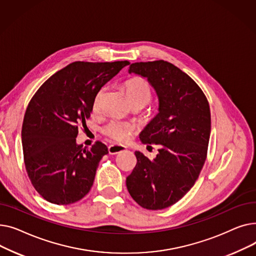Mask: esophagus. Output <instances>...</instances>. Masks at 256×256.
<instances>
[{
    "label": "esophagus",
    "mask_w": 256,
    "mask_h": 256,
    "mask_svg": "<svg viewBox=\"0 0 256 256\" xmlns=\"http://www.w3.org/2000/svg\"><path fill=\"white\" fill-rule=\"evenodd\" d=\"M126 150L124 145H119V144H112L108 146V150H109L110 154H116L119 152H122Z\"/></svg>",
    "instance_id": "obj_1"
}]
</instances>
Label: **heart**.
I'll list each match as a JSON object with an SVG mask.
<instances>
[{"mask_svg": "<svg viewBox=\"0 0 256 256\" xmlns=\"http://www.w3.org/2000/svg\"><path fill=\"white\" fill-rule=\"evenodd\" d=\"M124 88H126V96L130 102H132V104H140L144 106L152 100V87H150V84L147 82L145 78H130L126 82ZM102 92H104V89H100L98 92L96 98H94V100H93L94 110L98 109L100 100ZM134 130H135V126H134L130 122L112 119L102 126V132L104 136L109 137L113 140H116L119 142H126L132 136Z\"/></svg>", "mask_w": 256, "mask_h": 256, "instance_id": "obj_1", "label": "heart"}]
</instances>
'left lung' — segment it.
I'll return each instance as SVG.
<instances>
[{
  "mask_svg": "<svg viewBox=\"0 0 256 256\" xmlns=\"http://www.w3.org/2000/svg\"><path fill=\"white\" fill-rule=\"evenodd\" d=\"M130 72L147 78L156 91L158 113L142 130L140 140L160 150L154 160L135 152L137 164L126 178V188L143 208L163 210L190 191L204 165L210 104L195 80L170 62L132 63Z\"/></svg>",
  "mask_w": 256,
  "mask_h": 256,
  "instance_id": "obj_1",
  "label": "left lung"
}]
</instances>
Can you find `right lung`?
Masks as SVG:
<instances>
[{"label": "right lung", "mask_w": 256, "mask_h": 256, "mask_svg": "<svg viewBox=\"0 0 256 256\" xmlns=\"http://www.w3.org/2000/svg\"><path fill=\"white\" fill-rule=\"evenodd\" d=\"M128 61L67 65L39 87L26 108L22 144L26 171L34 189L58 206L76 202L90 191L106 146L90 150L76 143L78 128L90 117L94 98Z\"/></svg>", "instance_id": "right-lung-1"}]
</instances>
